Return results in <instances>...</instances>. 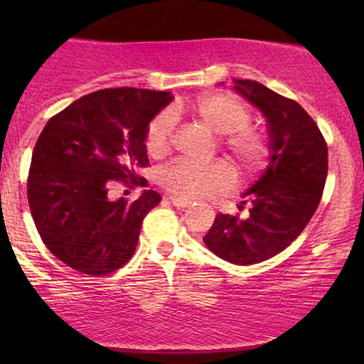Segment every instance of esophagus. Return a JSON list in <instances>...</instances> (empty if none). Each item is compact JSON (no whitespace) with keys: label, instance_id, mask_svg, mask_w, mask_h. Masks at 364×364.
I'll return each instance as SVG.
<instances>
[{"label":"esophagus","instance_id":"esophagus-1","mask_svg":"<svg viewBox=\"0 0 364 364\" xmlns=\"http://www.w3.org/2000/svg\"><path fill=\"white\" fill-rule=\"evenodd\" d=\"M168 200H171L172 205H176L177 208H186V207L191 205V200H187V198H181V197L171 196V197H168Z\"/></svg>","mask_w":364,"mask_h":364}]
</instances>
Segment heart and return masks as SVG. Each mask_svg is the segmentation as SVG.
Wrapping results in <instances>:
<instances>
[{
	"mask_svg": "<svg viewBox=\"0 0 364 364\" xmlns=\"http://www.w3.org/2000/svg\"><path fill=\"white\" fill-rule=\"evenodd\" d=\"M173 111H187L192 117L218 134L220 147L237 162L243 173H255L267 164V136L258 127L248 124L252 119L250 109L233 94H203L191 104H177ZM172 137V114H157L149 122L146 131L147 152L152 157H164L171 151ZM159 181L164 188L176 197L192 200L230 188L235 182V173L225 161H217L207 166L176 161L162 168Z\"/></svg>",
	"mask_w": 364,
	"mask_h": 364,
	"instance_id": "1",
	"label": "heart"
}]
</instances>
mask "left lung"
Returning <instances> with one entry per match:
<instances>
[{"label": "left lung", "instance_id": "8db88e82", "mask_svg": "<svg viewBox=\"0 0 364 364\" xmlns=\"http://www.w3.org/2000/svg\"><path fill=\"white\" fill-rule=\"evenodd\" d=\"M235 91L267 117L270 166L245 192L250 215L218 213L203 242L223 260L253 265L285 250L305 230L325 188L328 147L296 101L250 79H235Z\"/></svg>", "mask_w": 364, "mask_h": 364}]
</instances>
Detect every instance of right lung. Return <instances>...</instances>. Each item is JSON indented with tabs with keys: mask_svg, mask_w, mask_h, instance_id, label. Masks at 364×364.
<instances>
[{
	"mask_svg": "<svg viewBox=\"0 0 364 364\" xmlns=\"http://www.w3.org/2000/svg\"><path fill=\"white\" fill-rule=\"evenodd\" d=\"M171 92L101 89L49 119L34 146L28 202L49 252L74 270L101 277L131 260L142 220L161 202L144 191L137 200H111L114 183L147 186L146 131L172 101Z\"/></svg>",
	"mask_w": 364,
	"mask_h": 364,
	"instance_id": "add662e5",
	"label": "right lung"
}]
</instances>
